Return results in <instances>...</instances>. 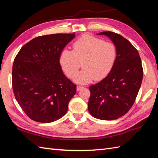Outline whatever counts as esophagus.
Returning a JSON list of instances; mask_svg holds the SVG:
<instances>
[{
	"mask_svg": "<svg viewBox=\"0 0 158 158\" xmlns=\"http://www.w3.org/2000/svg\"><path fill=\"white\" fill-rule=\"evenodd\" d=\"M83 88V86H79V85H78V86L77 87V91H79V90H81Z\"/></svg>",
	"mask_w": 158,
	"mask_h": 158,
	"instance_id": "esophagus-1",
	"label": "esophagus"
}]
</instances>
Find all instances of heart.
Here are the masks:
<instances>
[{"mask_svg":"<svg viewBox=\"0 0 158 158\" xmlns=\"http://www.w3.org/2000/svg\"><path fill=\"white\" fill-rule=\"evenodd\" d=\"M117 57V49L114 43L84 35L73 43V51L62 50L59 62L70 78L76 75L82 62L84 69L75 77V80L79 83H87L94 79L100 81L105 78L112 70Z\"/></svg>","mask_w":158,"mask_h":158,"instance_id":"heart-1","label":"heart"}]
</instances>
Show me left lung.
<instances>
[{"label": "left lung", "instance_id": "obj_1", "mask_svg": "<svg viewBox=\"0 0 158 158\" xmlns=\"http://www.w3.org/2000/svg\"><path fill=\"white\" fill-rule=\"evenodd\" d=\"M111 39L117 57L111 71L101 81L89 87L88 110L97 119L113 120L128 112L141 85L143 69L137 49L115 32L99 33Z\"/></svg>", "mask_w": 158, "mask_h": 158}]
</instances>
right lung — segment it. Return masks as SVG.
I'll list each match as a JSON object with an SVG mask.
<instances>
[{"label":"right lung","mask_w":158,"mask_h":158,"mask_svg":"<svg viewBox=\"0 0 158 158\" xmlns=\"http://www.w3.org/2000/svg\"><path fill=\"white\" fill-rule=\"evenodd\" d=\"M73 34L40 36L23 45L14 59L12 88L29 118L50 123L65 115L77 86L64 75L59 58Z\"/></svg>","instance_id":"add662e5"}]
</instances>
